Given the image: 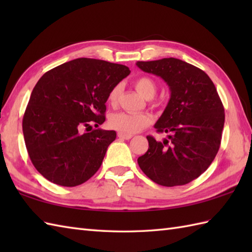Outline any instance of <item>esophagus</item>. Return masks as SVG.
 Here are the masks:
<instances>
[{"label":"esophagus","mask_w":252,"mask_h":252,"mask_svg":"<svg viewBox=\"0 0 252 252\" xmlns=\"http://www.w3.org/2000/svg\"><path fill=\"white\" fill-rule=\"evenodd\" d=\"M133 135L131 134H123V133H118V137L121 138V140H130V138H132Z\"/></svg>","instance_id":"esophagus-1"}]
</instances>
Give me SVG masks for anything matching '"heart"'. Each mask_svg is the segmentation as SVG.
Returning a JSON list of instances; mask_svg holds the SVG:
<instances>
[{
    "label": "heart",
    "instance_id": "heart-1",
    "mask_svg": "<svg viewBox=\"0 0 252 252\" xmlns=\"http://www.w3.org/2000/svg\"><path fill=\"white\" fill-rule=\"evenodd\" d=\"M134 87L144 97L147 99L153 98L157 92V84L152 78L143 76L137 78L134 81ZM121 93V87L119 84L110 90L108 93V103L110 105H116L119 99ZM152 123V117L147 114H132V112H116L110 115L108 119V125L118 132L123 134H133L145 129Z\"/></svg>",
    "mask_w": 252,
    "mask_h": 252
}]
</instances>
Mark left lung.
Returning a JSON list of instances; mask_svg holds the SVG:
<instances>
[{
  "instance_id": "obj_1",
  "label": "left lung",
  "mask_w": 252,
  "mask_h": 252,
  "mask_svg": "<svg viewBox=\"0 0 252 252\" xmlns=\"http://www.w3.org/2000/svg\"><path fill=\"white\" fill-rule=\"evenodd\" d=\"M143 71L169 85L171 97L155 127L162 142L148 135V151L138 157L142 171L162 186L185 185L202 174L221 145L224 107L208 74L178 58L137 62Z\"/></svg>"
}]
</instances>
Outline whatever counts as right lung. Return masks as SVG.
<instances>
[{
	"mask_svg": "<svg viewBox=\"0 0 252 252\" xmlns=\"http://www.w3.org/2000/svg\"><path fill=\"white\" fill-rule=\"evenodd\" d=\"M130 69L93 58H77L45 72L32 91L24 119L27 151L46 180L72 187L97 172L115 131L97 127L105 121L110 90Z\"/></svg>",
	"mask_w": 252,
	"mask_h": 252,
	"instance_id": "right-lung-1",
	"label": "right lung"
}]
</instances>
